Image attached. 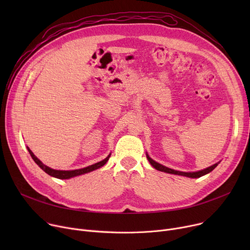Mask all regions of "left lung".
<instances>
[{
	"instance_id": "left-lung-1",
	"label": "left lung",
	"mask_w": 250,
	"mask_h": 250,
	"mask_svg": "<svg viewBox=\"0 0 250 250\" xmlns=\"http://www.w3.org/2000/svg\"><path fill=\"white\" fill-rule=\"evenodd\" d=\"M146 156H147V159L148 161L150 162V164L157 170H159V171H162V172H166V173H170V174H175V175H181V176H187V177H189V178H199L201 176H204L208 173H209L211 171H213V170L218 166L219 162L209 166L208 168H205L203 170H199V171H195V172H183V171H178V170H174V169H171V168H168L158 162L154 161L151 157L146 153Z\"/></svg>"
}]
</instances>
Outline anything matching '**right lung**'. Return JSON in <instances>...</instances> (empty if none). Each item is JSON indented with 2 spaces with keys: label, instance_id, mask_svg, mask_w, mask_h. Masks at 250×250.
Segmentation results:
<instances>
[{
  "label": "right lung",
  "instance_id": "add662e5",
  "mask_svg": "<svg viewBox=\"0 0 250 250\" xmlns=\"http://www.w3.org/2000/svg\"><path fill=\"white\" fill-rule=\"evenodd\" d=\"M27 150L30 154V156L32 157V159L34 160V162L41 167L43 171L45 173H47L48 175L52 176V177H56V178H59V179H70L72 177H75V176H79V175H82V174H85V173H88V172H91L93 171V170H96L98 168H101L103 165L106 164V162L108 161L109 157L111 154H109L106 158L103 159L102 161L100 162H97L95 164H92L90 166H87L85 168H81V169H75V170H56V169H52L46 165H44L41 160H39L37 157L33 154V152L27 147Z\"/></svg>",
  "mask_w": 250,
  "mask_h": 250
}]
</instances>
